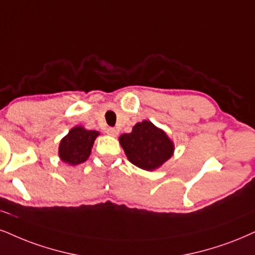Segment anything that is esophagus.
Returning <instances> with one entry per match:
<instances>
[{"label": "esophagus", "instance_id": "esophagus-1", "mask_svg": "<svg viewBox=\"0 0 255 255\" xmlns=\"http://www.w3.org/2000/svg\"><path fill=\"white\" fill-rule=\"evenodd\" d=\"M106 133L109 134V136H112V137H116L118 134V130L115 128H109L108 130H106Z\"/></svg>", "mask_w": 255, "mask_h": 255}]
</instances>
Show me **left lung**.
Here are the masks:
<instances>
[{"instance_id": "8db88e82", "label": "left lung", "mask_w": 255, "mask_h": 255, "mask_svg": "<svg viewBox=\"0 0 255 255\" xmlns=\"http://www.w3.org/2000/svg\"><path fill=\"white\" fill-rule=\"evenodd\" d=\"M119 143L128 161L147 171L161 168L175 151V144L165 131L149 121L137 123L130 133L119 137Z\"/></svg>"}]
</instances>
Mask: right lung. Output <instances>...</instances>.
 <instances>
[{"mask_svg": "<svg viewBox=\"0 0 255 255\" xmlns=\"http://www.w3.org/2000/svg\"><path fill=\"white\" fill-rule=\"evenodd\" d=\"M99 131L87 130L81 125L72 128L59 144V157L64 163L78 165L87 161Z\"/></svg>", "mask_w": 255, "mask_h": 255, "instance_id": "obj_1", "label": "right lung"}]
</instances>
